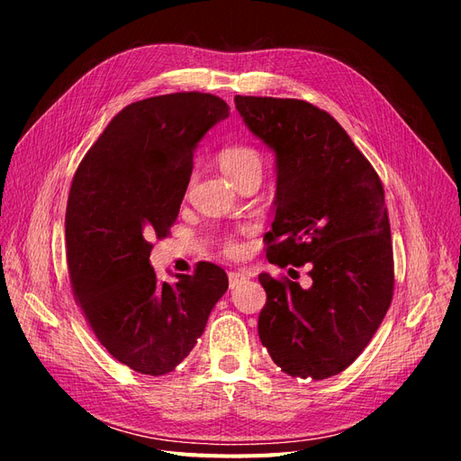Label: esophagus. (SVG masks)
I'll return each mask as SVG.
<instances>
[{
	"label": "esophagus",
	"mask_w": 461,
	"mask_h": 461,
	"mask_svg": "<svg viewBox=\"0 0 461 461\" xmlns=\"http://www.w3.org/2000/svg\"><path fill=\"white\" fill-rule=\"evenodd\" d=\"M252 274L249 270H237V272H230V287H237L241 284V281H247L250 279Z\"/></svg>",
	"instance_id": "34e87169"
}]
</instances>
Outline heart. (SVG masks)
<instances>
[{
	"mask_svg": "<svg viewBox=\"0 0 461 461\" xmlns=\"http://www.w3.org/2000/svg\"><path fill=\"white\" fill-rule=\"evenodd\" d=\"M216 160L221 172H224L235 184H240L243 177L250 174L260 172L262 168L260 153L255 149V147L245 145V143H231V145L221 147L216 155ZM226 250L237 252V245L230 241L226 243Z\"/></svg>",
	"mask_w": 461,
	"mask_h": 461,
	"instance_id": "1",
	"label": "heart"
}]
</instances>
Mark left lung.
<instances>
[{
	"mask_svg": "<svg viewBox=\"0 0 461 461\" xmlns=\"http://www.w3.org/2000/svg\"><path fill=\"white\" fill-rule=\"evenodd\" d=\"M249 130L276 151L277 193L266 257L308 262L312 287L260 274L258 337L291 377L347 369L391 306L394 260L377 172L335 118L301 99L235 95Z\"/></svg>",
	"mask_w": 461,
	"mask_h": 461,
	"instance_id": "8db88e82",
	"label": "left lung"
}]
</instances>
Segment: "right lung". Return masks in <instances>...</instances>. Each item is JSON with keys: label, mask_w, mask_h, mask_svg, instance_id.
Segmentation results:
<instances>
[{"label": "right lung", "mask_w": 461, "mask_h": 461, "mask_svg": "<svg viewBox=\"0 0 461 461\" xmlns=\"http://www.w3.org/2000/svg\"><path fill=\"white\" fill-rule=\"evenodd\" d=\"M230 116L224 99L180 92L118 113L82 158L68 193L65 237L74 299L114 360L165 375L203 335L228 276L199 262L176 284L149 264L170 235L193 170V151Z\"/></svg>", "instance_id": "1"}]
</instances>
